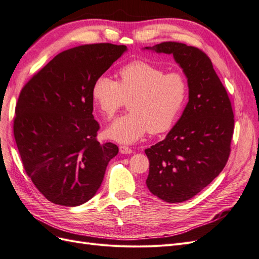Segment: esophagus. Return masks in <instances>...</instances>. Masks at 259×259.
<instances>
[{"label":"esophagus","instance_id":"esophagus-1","mask_svg":"<svg viewBox=\"0 0 259 259\" xmlns=\"http://www.w3.org/2000/svg\"><path fill=\"white\" fill-rule=\"evenodd\" d=\"M119 149H120V152H121L122 154H131V153L133 152L132 149L128 148V147H126V146H120Z\"/></svg>","mask_w":259,"mask_h":259}]
</instances>
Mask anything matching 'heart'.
<instances>
[{"label": "heart", "mask_w": 259, "mask_h": 259, "mask_svg": "<svg viewBox=\"0 0 259 259\" xmlns=\"http://www.w3.org/2000/svg\"><path fill=\"white\" fill-rule=\"evenodd\" d=\"M117 83L107 75L93 82L91 96L99 111L111 117L128 103L130 112L113 120L107 135L117 143L137 142L149 131L161 134L168 131L183 110L187 82L178 72L164 70L146 61H133L117 72Z\"/></svg>", "instance_id": "obj_1"}]
</instances>
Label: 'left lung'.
I'll list each match as a JSON object with an SVG mask.
<instances>
[{
    "instance_id": "left-lung-1",
    "label": "left lung",
    "mask_w": 259,
    "mask_h": 259,
    "mask_svg": "<svg viewBox=\"0 0 259 259\" xmlns=\"http://www.w3.org/2000/svg\"><path fill=\"white\" fill-rule=\"evenodd\" d=\"M144 50L173 55L189 89L185 110L162 142L145 150L148 189L167 203L191 199L221 174L230 154L233 112L210 59L197 48L164 42Z\"/></svg>"
}]
</instances>
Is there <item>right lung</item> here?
<instances>
[{
    "mask_svg": "<svg viewBox=\"0 0 259 259\" xmlns=\"http://www.w3.org/2000/svg\"><path fill=\"white\" fill-rule=\"evenodd\" d=\"M126 51L110 43L70 49L21 90L14 137L26 173L55 204L77 206L91 200L119 152L114 144L97 142L91 89Z\"/></svg>",
    "mask_w": 259,
    "mask_h": 259,
    "instance_id": "right-lung-1",
    "label": "right lung"
}]
</instances>
